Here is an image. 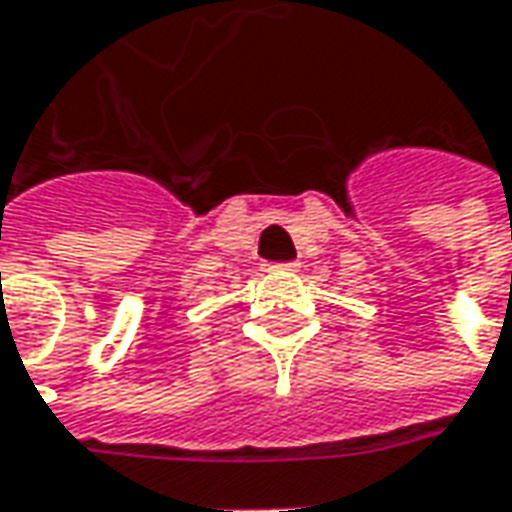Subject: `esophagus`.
<instances>
[{"label":"esophagus","instance_id":"esophagus-1","mask_svg":"<svg viewBox=\"0 0 512 512\" xmlns=\"http://www.w3.org/2000/svg\"><path fill=\"white\" fill-rule=\"evenodd\" d=\"M269 269H286V272H294V269H297V263H272Z\"/></svg>","mask_w":512,"mask_h":512}]
</instances>
